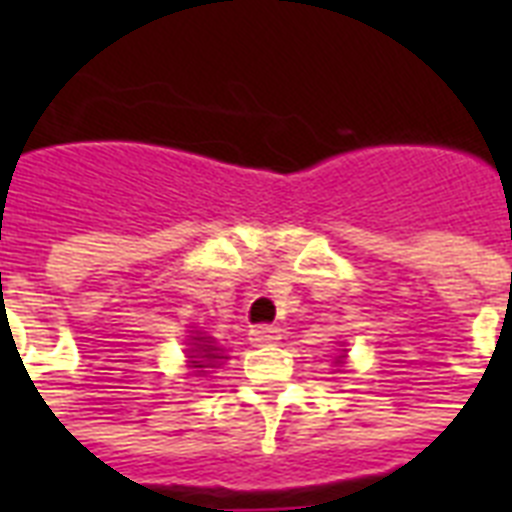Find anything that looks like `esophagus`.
<instances>
[{
	"instance_id": "esophagus-1",
	"label": "esophagus",
	"mask_w": 512,
	"mask_h": 512,
	"mask_svg": "<svg viewBox=\"0 0 512 512\" xmlns=\"http://www.w3.org/2000/svg\"><path fill=\"white\" fill-rule=\"evenodd\" d=\"M249 340H252V345H273V342L281 340V329L260 324V327H255L249 332Z\"/></svg>"
}]
</instances>
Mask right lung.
<instances>
[{
	"instance_id": "add662e5",
	"label": "right lung",
	"mask_w": 512,
	"mask_h": 512,
	"mask_svg": "<svg viewBox=\"0 0 512 512\" xmlns=\"http://www.w3.org/2000/svg\"><path fill=\"white\" fill-rule=\"evenodd\" d=\"M196 340H199V345L193 350L196 356H191L193 369H207V366H215L217 358H223L220 356V348H215L212 340H207V337H196Z\"/></svg>"
}]
</instances>
